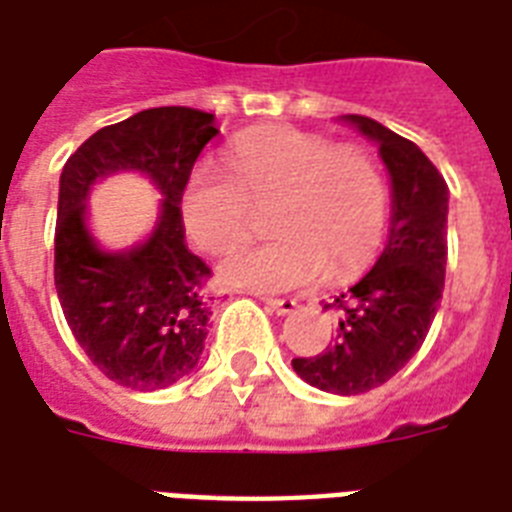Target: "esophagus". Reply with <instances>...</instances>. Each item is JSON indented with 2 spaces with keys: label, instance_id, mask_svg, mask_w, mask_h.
Instances as JSON below:
<instances>
[{
  "label": "esophagus",
  "instance_id": "esophagus-1",
  "mask_svg": "<svg viewBox=\"0 0 512 512\" xmlns=\"http://www.w3.org/2000/svg\"><path fill=\"white\" fill-rule=\"evenodd\" d=\"M263 303L271 308V311H276L279 316H284V313H292L297 308V300H289V297H263Z\"/></svg>",
  "mask_w": 512,
  "mask_h": 512
}]
</instances>
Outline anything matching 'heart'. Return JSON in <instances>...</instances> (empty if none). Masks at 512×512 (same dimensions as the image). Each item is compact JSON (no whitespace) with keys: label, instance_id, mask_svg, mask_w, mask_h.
Instances as JSON below:
<instances>
[{"label":"heart","instance_id":"1","mask_svg":"<svg viewBox=\"0 0 512 512\" xmlns=\"http://www.w3.org/2000/svg\"><path fill=\"white\" fill-rule=\"evenodd\" d=\"M271 204L279 236L225 257L228 284L287 292L327 271L350 279L372 263L388 228V183L372 154L295 127L241 135L228 167L201 159L180 196L185 231L212 255L247 239L255 207Z\"/></svg>","mask_w":512,"mask_h":512}]
</instances>
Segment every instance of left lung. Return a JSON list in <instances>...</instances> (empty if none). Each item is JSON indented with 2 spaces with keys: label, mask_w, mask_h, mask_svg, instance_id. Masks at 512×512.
Wrapping results in <instances>:
<instances>
[{
  "label": "left lung",
  "mask_w": 512,
  "mask_h": 512,
  "mask_svg": "<svg viewBox=\"0 0 512 512\" xmlns=\"http://www.w3.org/2000/svg\"><path fill=\"white\" fill-rule=\"evenodd\" d=\"M380 146L390 172L393 215L388 244L364 279L335 297V340L319 356L292 358L308 385L337 396L380 388L404 369L436 319L446 273L449 185L428 156L369 116L348 114Z\"/></svg>",
  "instance_id": "obj_1"
}]
</instances>
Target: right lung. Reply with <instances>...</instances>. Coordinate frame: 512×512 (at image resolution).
Returning a JSON list of instances; mask_svg holds the SVG:
<instances>
[{
  "instance_id": "add662e5",
  "label": "right lung",
  "mask_w": 512,
  "mask_h": 512,
  "mask_svg": "<svg viewBox=\"0 0 512 512\" xmlns=\"http://www.w3.org/2000/svg\"><path fill=\"white\" fill-rule=\"evenodd\" d=\"M215 135V116L207 111L148 108L90 135L60 172V308L92 364L124 388H170L199 364L212 316V271L185 247L180 196ZM114 171H140L163 193L155 233L124 253L100 250L83 223L89 188Z\"/></svg>"
}]
</instances>
